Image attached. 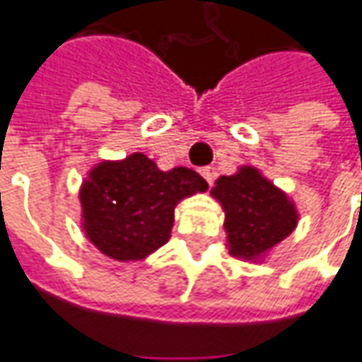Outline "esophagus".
Wrapping results in <instances>:
<instances>
[{
    "mask_svg": "<svg viewBox=\"0 0 362 362\" xmlns=\"http://www.w3.org/2000/svg\"><path fill=\"white\" fill-rule=\"evenodd\" d=\"M199 175L206 179V183L211 185V181H214V169H209V167H204V169H199Z\"/></svg>",
    "mask_w": 362,
    "mask_h": 362,
    "instance_id": "1",
    "label": "esophagus"
}]
</instances>
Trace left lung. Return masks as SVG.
<instances>
[{"label": "left lung", "instance_id": "8db88e82", "mask_svg": "<svg viewBox=\"0 0 362 362\" xmlns=\"http://www.w3.org/2000/svg\"><path fill=\"white\" fill-rule=\"evenodd\" d=\"M211 195L226 211L228 246L236 259H261L298 226L293 202L255 167L220 177Z\"/></svg>", "mask_w": 362, "mask_h": 362}]
</instances>
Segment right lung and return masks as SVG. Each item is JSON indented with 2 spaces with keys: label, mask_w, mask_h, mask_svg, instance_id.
Returning a JSON list of instances; mask_svg holds the SVG:
<instances>
[{
  "label": "right lung",
  "mask_w": 362,
  "mask_h": 362,
  "mask_svg": "<svg viewBox=\"0 0 362 362\" xmlns=\"http://www.w3.org/2000/svg\"><path fill=\"white\" fill-rule=\"evenodd\" d=\"M206 189V179L195 171H160L142 153L103 160L79 193L83 230L110 259L140 261L171 238L175 206Z\"/></svg>",
  "instance_id": "right-lung-1"
}]
</instances>
